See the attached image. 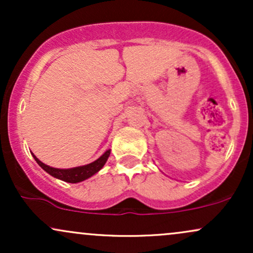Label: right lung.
Instances as JSON below:
<instances>
[{
  "instance_id": "right-lung-1",
  "label": "right lung",
  "mask_w": 253,
  "mask_h": 253,
  "mask_svg": "<svg viewBox=\"0 0 253 253\" xmlns=\"http://www.w3.org/2000/svg\"><path fill=\"white\" fill-rule=\"evenodd\" d=\"M110 155V150L106 151L100 158L96 159L95 162L90 163L88 165H83V167H77V168H72V169H56V168H51L48 165L42 163L39 159L37 158L36 156L33 155L34 159L40 167L42 168L43 170L46 171L47 173H50L51 176L56 177L58 179H62L64 182H69V183H77V182H82L84 179L89 178L92 175L100 171L103 168V165L106 164L107 159Z\"/></svg>"
}]
</instances>
